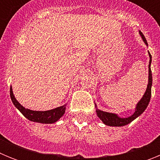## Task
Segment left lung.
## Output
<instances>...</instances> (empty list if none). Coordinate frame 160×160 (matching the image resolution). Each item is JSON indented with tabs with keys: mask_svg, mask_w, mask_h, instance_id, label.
Instances as JSON below:
<instances>
[{
	"mask_svg": "<svg viewBox=\"0 0 160 160\" xmlns=\"http://www.w3.org/2000/svg\"><path fill=\"white\" fill-rule=\"evenodd\" d=\"M139 34L142 37V41L144 43L148 46V42H147L146 38L142 34V32L139 31ZM150 57L149 61V66H148V87L146 89V91L144 93L143 96L142 97L139 102L137 103L136 107H135V111L132 115L128 118H121L117 114H114V113H109L106 112V111H102L101 110H98L97 108V105L95 104L96 107V113H97L98 117L102 121V122L107 126H111V127H122V126H126L131 122L133 120H135V118H138L140 114H142L144 112V111L146 110L148 107V104H149L150 99H151V96H152V70H151V64H152V55L148 52Z\"/></svg>",
	"mask_w": 160,
	"mask_h": 160,
	"instance_id": "1",
	"label": "left lung"
}]
</instances>
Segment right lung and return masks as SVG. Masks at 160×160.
I'll list each match as a JSON object with an SVG mask.
<instances>
[{
	"label": "right lung",
	"instance_id": "obj_1",
	"mask_svg": "<svg viewBox=\"0 0 160 160\" xmlns=\"http://www.w3.org/2000/svg\"><path fill=\"white\" fill-rule=\"evenodd\" d=\"M10 98L13 105L19 110L20 112L22 113L25 118L32 122L45 124L54 123L58 121L59 118H62V116H63V114H65V111H66V105H63L62 107L46 111H32L29 109H25L23 106L18 102L15 96L13 95L12 87H10Z\"/></svg>",
	"mask_w": 160,
	"mask_h": 160
}]
</instances>
